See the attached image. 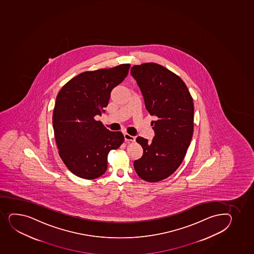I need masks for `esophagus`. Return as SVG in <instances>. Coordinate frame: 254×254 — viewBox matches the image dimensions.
<instances>
[{
    "label": "esophagus",
    "mask_w": 254,
    "mask_h": 254,
    "mask_svg": "<svg viewBox=\"0 0 254 254\" xmlns=\"http://www.w3.org/2000/svg\"><path fill=\"white\" fill-rule=\"evenodd\" d=\"M124 139L125 141H131L134 142L135 141V136H131L128 133H124Z\"/></svg>",
    "instance_id": "obj_1"
}]
</instances>
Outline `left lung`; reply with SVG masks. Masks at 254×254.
Here are the masks:
<instances>
[{
    "instance_id": "obj_1",
    "label": "left lung",
    "mask_w": 254,
    "mask_h": 254,
    "mask_svg": "<svg viewBox=\"0 0 254 254\" xmlns=\"http://www.w3.org/2000/svg\"><path fill=\"white\" fill-rule=\"evenodd\" d=\"M136 79L151 116L154 136H137L142 156L133 163L142 180L158 182L169 177L183 162L194 131V103L185 82L177 74L155 63L134 65Z\"/></svg>"
}]
</instances>
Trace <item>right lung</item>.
Wrapping results in <instances>:
<instances>
[{
  "label": "right lung",
  "mask_w": 254,
  "mask_h": 254,
  "mask_svg": "<svg viewBox=\"0 0 254 254\" xmlns=\"http://www.w3.org/2000/svg\"><path fill=\"white\" fill-rule=\"evenodd\" d=\"M130 64L86 71L64 85L53 112L60 158L78 177L93 180L107 169V155L124 142L121 131H109L95 119L105 112L111 92L128 74Z\"/></svg>",
  "instance_id": "right-lung-1"
}]
</instances>
